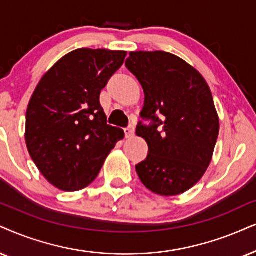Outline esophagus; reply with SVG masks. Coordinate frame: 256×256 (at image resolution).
<instances>
[{"label":"esophagus","mask_w":256,"mask_h":256,"mask_svg":"<svg viewBox=\"0 0 256 256\" xmlns=\"http://www.w3.org/2000/svg\"><path fill=\"white\" fill-rule=\"evenodd\" d=\"M124 134L126 138H132L134 134V126H128V128H124Z\"/></svg>","instance_id":"1"}]
</instances>
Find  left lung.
Masks as SVG:
<instances>
[{"label":"left lung","instance_id":"8db88e82","mask_svg":"<svg viewBox=\"0 0 256 256\" xmlns=\"http://www.w3.org/2000/svg\"><path fill=\"white\" fill-rule=\"evenodd\" d=\"M125 66L145 96L136 134L146 140L148 151L136 171L152 192L180 195L202 178L218 137L208 84L189 64L166 52H131Z\"/></svg>","mask_w":256,"mask_h":256}]
</instances>
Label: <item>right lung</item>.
<instances>
[{
	"label": "right lung",
	"instance_id": "add662e5",
	"mask_svg": "<svg viewBox=\"0 0 256 256\" xmlns=\"http://www.w3.org/2000/svg\"><path fill=\"white\" fill-rule=\"evenodd\" d=\"M126 52L79 48L44 74L26 114V143L50 184L76 192L96 178L122 128L108 124L100 92Z\"/></svg>",
	"mask_w": 256,
	"mask_h": 256
}]
</instances>
